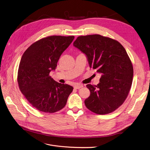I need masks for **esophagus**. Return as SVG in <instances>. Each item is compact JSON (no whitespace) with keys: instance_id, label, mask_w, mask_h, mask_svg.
I'll list each match as a JSON object with an SVG mask.
<instances>
[{"instance_id":"obj_1","label":"esophagus","mask_w":150,"mask_h":150,"mask_svg":"<svg viewBox=\"0 0 150 150\" xmlns=\"http://www.w3.org/2000/svg\"><path fill=\"white\" fill-rule=\"evenodd\" d=\"M83 87V86L82 84H77L75 85V86H74V88H75V89H79V88H81V87Z\"/></svg>"}]
</instances>
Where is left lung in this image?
Listing matches in <instances>:
<instances>
[{"mask_svg":"<svg viewBox=\"0 0 150 150\" xmlns=\"http://www.w3.org/2000/svg\"><path fill=\"white\" fill-rule=\"evenodd\" d=\"M74 46L86 55L90 67L101 75L96 86H86L91 92L84 101L86 107L99 115L113 112L124 103L133 81V67L125 48L98 34L79 36Z\"/></svg>","mask_w":150,"mask_h":150,"instance_id":"8db88e82","label":"left lung"}]
</instances>
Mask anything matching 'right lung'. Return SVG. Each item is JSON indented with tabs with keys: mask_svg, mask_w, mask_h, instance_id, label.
<instances>
[{
	"mask_svg": "<svg viewBox=\"0 0 150 150\" xmlns=\"http://www.w3.org/2000/svg\"><path fill=\"white\" fill-rule=\"evenodd\" d=\"M74 36L53 35L39 40L23 53L19 64L17 81L28 102L38 110L55 113L66 104L73 87L55 81L49 73L55 71L62 53Z\"/></svg>",
	"mask_w": 150,
	"mask_h": 150,
	"instance_id": "right-lung-1",
	"label": "right lung"
}]
</instances>
